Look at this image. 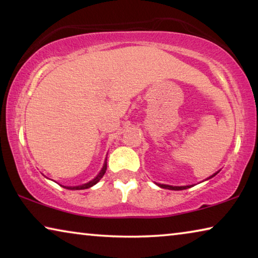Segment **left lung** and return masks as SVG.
<instances>
[{"label": "left lung", "mask_w": 258, "mask_h": 258, "mask_svg": "<svg viewBox=\"0 0 258 258\" xmlns=\"http://www.w3.org/2000/svg\"><path fill=\"white\" fill-rule=\"evenodd\" d=\"M218 173V172H217ZM217 173H215V174H213V175L211 176V177H213V176H215ZM209 177V178H211ZM157 184H158V183H157ZM160 187H163V189H169V190H184V189H187V187H190V185H186V186H173V185H167V184H158Z\"/></svg>", "instance_id": "left-lung-1"}]
</instances>
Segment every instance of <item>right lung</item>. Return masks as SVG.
Returning <instances> with one entry per match:
<instances>
[{
	"mask_svg": "<svg viewBox=\"0 0 258 258\" xmlns=\"http://www.w3.org/2000/svg\"><path fill=\"white\" fill-rule=\"evenodd\" d=\"M107 160V159H106ZM106 171H107V161L106 163H104V165H103V167H102V169H101V172L99 173V175L95 177V178H93L92 181H90L89 183H85V184H83V185H78V186H63V187H66V189H71V190H84V189H89V187H91V186H93L94 184H97V183L101 180V177L104 175V173H106Z\"/></svg>",
	"mask_w": 258,
	"mask_h": 258,
	"instance_id": "add662e5",
	"label": "right lung"
}]
</instances>
